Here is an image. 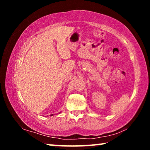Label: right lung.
<instances>
[{
	"label": "right lung",
	"mask_w": 150,
	"mask_h": 150,
	"mask_svg": "<svg viewBox=\"0 0 150 150\" xmlns=\"http://www.w3.org/2000/svg\"><path fill=\"white\" fill-rule=\"evenodd\" d=\"M52 115H51V116H52Z\"/></svg>",
	"instance_id": "right-lung-1"
}]
</instances>
